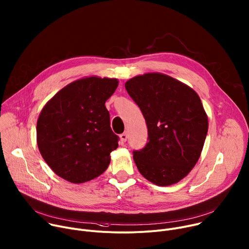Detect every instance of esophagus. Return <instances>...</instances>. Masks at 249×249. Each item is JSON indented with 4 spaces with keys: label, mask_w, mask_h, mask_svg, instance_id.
<instances>
[{
    "label": "esophagus",
    "mask_w": 249,
    "mask_h": 249,
    "mask_svg": "<svg viewBox=\"0 0 249 249\" xmlns=\"http://www.w3.org/2000/svg\"><path fill=\"white\" fill-rule=\"evenodd\" d=\"M127 138H128L127 133H122V134L120 135V141L122 142V143H125V142L127 141Z\"/></svg>",
    "instance_id": "34e87169"
}]
</instances>
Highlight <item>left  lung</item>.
I'll list each match as a JSON object with an SVG mask.
<instances>
[{
  "mask_svg": "<svg viewBox=\"0 0 249 249\" xmlns=\"http://www.w3.org/2000/svg\"><path fill=\"white\" fill-rule=\"evenodd\" d=\"M148 127V143L133 151L145 178L159 186L178 182L200 158L208 118L198 94L169 76L150 73L125 84Z\"/></svg>",
  "mask_w": 249,
  "mask_h": 249,
  "instance_id": "1",
  "label": "left lung"
}]
</instances>
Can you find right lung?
I'll return each instance as SVG.
<instances>
[{"instance_id": "right-lung-1", "label": "right lung", "mask_w": 249, "mask_h": 249, "mask_svg": "<svg viewBox=\"0 0 249 249\" xmlns=\"http://www.w3.org/2000/svg\"><path fill=\"white\" fill-rule=\"evenodd\" d=\"M116 79L89 77L69 84L43 107L37 120V146L51 169L72 183L103 173L119 137L110 127L105 101Z\"/></svg>"}]
</instances>
